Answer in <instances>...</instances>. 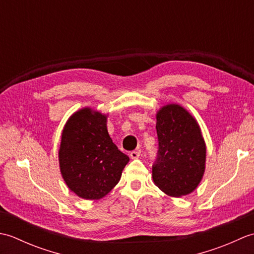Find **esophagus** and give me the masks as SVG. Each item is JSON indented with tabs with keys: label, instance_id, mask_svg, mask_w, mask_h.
<instances>
[{
	"label": "esophagus",
	"instance_id": "34e87169",
	"mask_svg": "<svg viewBox=\"0 0 254 254\" xmlns=\"http://www.w3.org/2000/svg\"><path fill=\"white\" fill-rule=\"evenodd\" d=\"M139 155H141V153L137 152V150H133V152L130 153V157L132 159H137L139 157Z\"/></svg>",
	"mask_w": 254,
	"mask_h": 254
}]
</instances>
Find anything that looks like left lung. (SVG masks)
<instances>
[{
  "mask_svg": "<svg viewBox=\"0 0 254 254\" xmlns=\"http://www.w3.org/2000/svg\"><path fill=\"white\" fill-rule=\"evenodd\" d=\"M157 158L153 180L170 196H183L197 188L205 171L206 146L195 119L185 108L170 104L156 115Z\"/></svg>",
  "mask_w": 254,
  "mask_h": 254,
  "instance_id": "left-lung-1",
  "label": "left lung"
}]
</instances>
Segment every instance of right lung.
Returning a JSON list of instances; mask_svg holds the SVG:
<instances>
[{
    "instance_id": "right-lung-1",
    "label": "right lung",
    "mask_w": 254,
    "mask_h": 254,
    "mask_svg": "<svg viewBox=\"0 0 254 254\" xmlns=\"http://www.w3.org/2000/svg\"><path fill=\"white\" fill-rule=\"evenodd\" d=\"M130 158L112 142L107 130V116L83 108L64 126L59 163L71 191L85 199H99L120 181Z\"/></svg>"
}]
</instances>
